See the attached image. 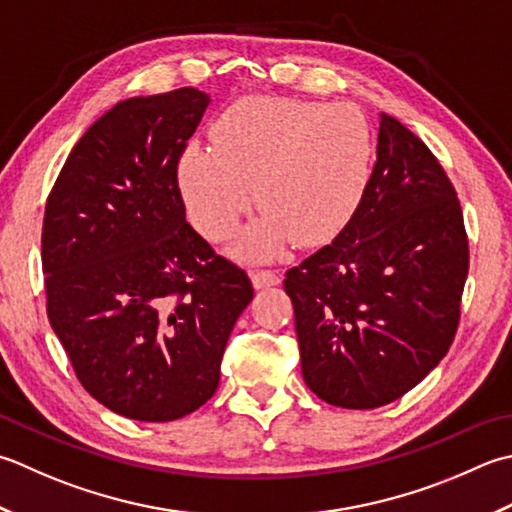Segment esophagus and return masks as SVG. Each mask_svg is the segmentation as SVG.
<instances>
[{
	"mask_svg": "<svg viewBox=\"0 0 512 512\" xmlns=\"http://www.w3.org/2000/svg\"><path fill=\"white\" fill-rule=\"evenodd\" d=\"M250 279H253L255 288H268L282 282V277H279V273H275V270H253V273H250Z\"/></svg>",
	"mask_w": 512,
	"mask_h": 512,
	"instance_id": "obj_1",
	"label": "esophagus"
}]
</instances>
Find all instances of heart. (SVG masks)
I'll return each mask as SVG.
<instances>
[{"label": "heart", "mask_w": 512, "mask_h": 512, "mask_svg": "<svg viewBox=\"0 0 512 512\" xmlns=\"http://www.w3.org/2000/svg\"><path fill=\"white\" fill-rule=\"evenodd\" d=\"M215 148L190 144L177 179L193 224L226 239L250 208V186L264 215L239 237L235 255L270 259L295 237L322 244L342 228L366 193L373 135L348 104L288 97L230 106L213 130Z\"/></svg>", "instance_id": "1"}]
</instances>
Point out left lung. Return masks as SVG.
I'll use <instances>...</instances> for the list:
<instances>
[{"label": "left lung", "instance_id": "1", "mask_svg": "<svg viewBox=\"0 0 512 512\" xmlns=\"http://www.w3.org/2000/svg\"><path fill=\"white\" fill-rule=\"evenodd\" d=\"M466 275L453 184L422 139L382 113L362 202L284 279L306 386L355 410L406 395L453 344Z\"/></svg>", "mask_w": 512, "mask_h": 512}]
</instances>
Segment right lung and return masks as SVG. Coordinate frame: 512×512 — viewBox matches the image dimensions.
Wrapping results in <instances>:
<instances>
[{
    "instance_id": "right-lung-1",
    "label": "right lung",
    "mask_w": 512,
    "mask_h": 512,
    "mask_svg": "<svg viewBox=\"0 0 512 512\" xmlns=\"http://www.w3.org/2000/svg\"><path fill=\"white\" fill-rule=\"evenodd\" d=\"M210 97L119 102L70 150L42 228L46 313L82 386L137 422L204 406L237 317L242 268L186 222L177 164Z\"/></svg>"
}]
</instances>
